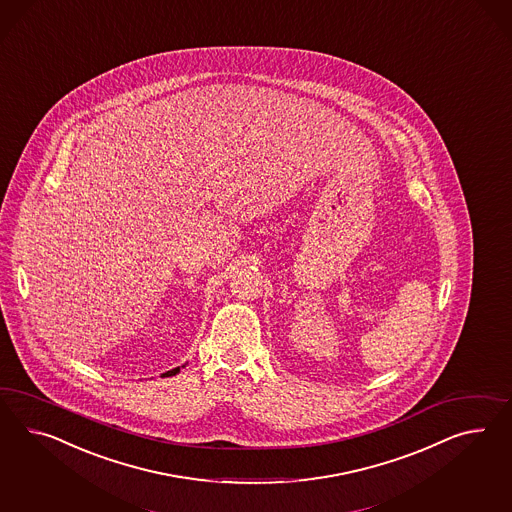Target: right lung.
I'll use <instances>...</instances> for the list:
<instances>
[{"label": "right lung", "instance_id": "right-lung-1", "mask_svg": "<svg viewBox=\"0 0 512 512\" xmlns=\"http://www.w3.org/2000/svg\"><path fill=\"white\" fill-rule=\"evenodd\" d=\"M180 371V367H177V369H173V371H169V373H166V374H169V376H173V374H177L179 373Z\"/></svg>", "mask_w": 512, "mask_h": 512}]
</instances>
